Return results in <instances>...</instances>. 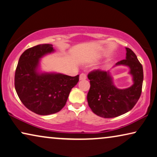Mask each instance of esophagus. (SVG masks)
Returning <instances> with one entry per match:
<instances>
[{"instance_id":"1","label":"esophagus","mask_w":157,"mask_h":157,"mask_svg":"<svg viewBox=\"0 0 157 157\" xmlns=\"http://www.w3.org/2000/svg\"><path fill=\"white\" fill-rule=\"evenodd\" d=\"M86 79V75L85 73H82L79 75V80H85Z\"/></svg>"}]
</instances>
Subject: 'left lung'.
I'll use <instances>...</instances> for the list:
<instances>
[{
  "label": "left lung",
  "instance_id": "left-lung-1",
  "mask_svg": "<svg viewBox=\"0 0 157 157\" xmlns=\"http://www.w3.org/2000/svg\"><path fill=\"white\" fill-rule=\"evenodd\" d=\"M126 57L116 63L130 69L133 84L125 89L117 88L110 71H95L88 75L90 89L87 94L89 106L97 116L105 118H115L127 113L138 101L143 82V68L137 56L129 48Z\"/></svg>",
  "mask_w": 157,
  "mask_h": 157
}]
</instances>
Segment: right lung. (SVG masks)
Returning <instances> with one entry per match:
<instances>
[{
	"instance_id": "1",
	"label": "right lung",
	"mask_w": 157,
	"mask_h": 157,
	"mask_svg": "<svg viewBox=\"0 0 157 157\" xmlns=\"http://www.w3.org/2000/svg\"><path fill=\"white\" fill-rule=\"evenodd\" d=\"M54 51L52 44H46L28 48L21 55L16 68V92L22 104L39 115L60 111L79 81V75L71 77L40 71V60Z\"/></svg>"
}]
</instances>
